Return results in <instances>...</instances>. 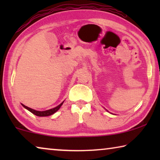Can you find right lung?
Returning <instances> with one entry per match:
<instances>
[{"label":"right lung","mask_w":160,"mask_h":160,"mask_svg":"<svg viewBox=\"0 0 160 160\" xmlns=\"http://www.w3.org/2000/svg\"><path fill=\"white\" fill-rule=\"evenodd\" d=\"M63 104V102H61V103L59 105V106H58L57 107H55V108H52V109H49V110H47V111H36L34 110V109H32L29 108V107L26 106H25V105L22 104V106L24 107V108L27 109V110H28L29 111H30L32 113H33V114L38 116V117H47V116H50V115H52L53 113H54L56 112V111H58L59 109H60V108L61 107V106Z\"/></svg>","instance_id":"add662e5"}]
</instances>
